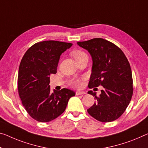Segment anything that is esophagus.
<instances>
[{
    "mask_svg": "<svg viewBox=\"0 0 148 148\" xmlns=\"http://www.w3.org/2000/svg\"><path fill=\"white\" fill-rule=\"evenodd\" d=\"M84 94H85V92L84 91H76L75 92L76 95H83Z\"/></svg>",
    "mask_w": 148,
    "mask_h": 148,
    "instance_id": "34e87169",
    "label": "esophagus"
}]
</instances>
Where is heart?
<instances>
[{"instance_id": "heart-1", "label": "heart", "mask_w": 148, "mask_h": 148, "mask_svg": "<svg viewBox=\"0 0 148 148\" xmlns=\"http://www.w3.org/2000/svg\"><path fill=\"white\" fill-rule=\"evenodd\" d=\"M71 56L73 57V58L76 61L80 60L81 58H83V57L87 56L85 52H83L81 50H79V49L72 51ZM81 80L82 79L79 78V77H74V78L71 79V80L69 81V85H71L72 87L74 88H80L82 85Z\"/></svg>"}]
</instances>
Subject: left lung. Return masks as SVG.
<instances>
[{
	"instance_id": "1",
	"label": "left lung",
	"mask_w": 148,
	"mask_h": 148,
	"mask_svg": "<svg viewBox=\"0 0 148 148\" xmlns=\"http://www.w3.org/2000/svg\"><path fill=\"white\" fill-rule=\"evenodd\" d=\"M77 44L87 49L92 60L88 87L101 85L104 88L99 97L92 90L88 92L96 100L88 113L100 122L118 119L126 110L133 95L132 75L128 59L119 47L103 38L78 42Z\"/></svg>"
}]
</instances>
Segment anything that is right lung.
Returning a JSON list of instances; mask_svg holds the SVG:
<instances>
[{
	"label": "right lung",
	"instance_id": "right-lung-1",
	"mask_svg": "<svg viewBox=\"0 0 148 148\" xmlns=\"http://www.w3.org/2000/svg\"><path fill=\"white\" fill-rule=\"evenodd\" d=\"M71 43L44 41L34 44L20 62L18 89L22 103L30 116L38 122L51 121L64 112L73 90L62 88L51 92L49 75L56 74L61 53Z\"/></svg>",
	"mask_w": 148,
	"mask_h": 148
}]
</instances>
